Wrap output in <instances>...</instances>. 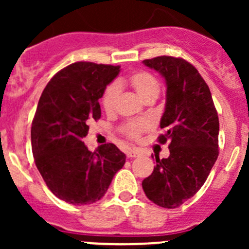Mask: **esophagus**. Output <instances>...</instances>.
I'll list each match as a JSON object with an SVG mask.
<instances>
[{
	"mask_svg": "<svg viewBox=\"0 0 249 249\" xmlns=\"http://www.w3.org/2000/svg\"><path fill=\"white\" fill-rule=\"evenodd\" d=\"M139 155H140V152L136 149H129L126 152L127 158H136V157H139Z\"/></svg>",
	"mask_w": 249,
	"mask_h": 249,
	"instance_id": "1",
	"label": "esophagus"
}]
</instances>
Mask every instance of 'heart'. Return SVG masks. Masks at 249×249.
<instances>
[{
    "mask_svg": "<svg viewBox=\"0 0 249 249\" xmlns=\"http://www.w3.org/2000/svg\"><path fill=\"white\" fill-rule=\"evenodd\" d=\"M125 85L131 87L137 95L142 100L149 96H158L159 94V83L149 72L145 71H135L129 74L126 78H119L115 83H112L105 89L101 96V105L104 109L108 114L113 113L117 108L118 96L122 88ZM149 127V123L147 120H140V122H129L123 126V131L129 139L137 140L143 131Z\"/></svg>",
    "mask_w": 249,
    "mask_h": 249,
    "instance_id": "heart-1",
    "label": "heart"
}]
</instances>
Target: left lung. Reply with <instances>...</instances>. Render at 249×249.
I'll list each match as a JSON object with an SVG mask.
<instances>
[{
    "instance_id": "8db88e82",
    "label": "left lung",
    "mask_w": 249,
    "mask_h": 249,
    "mask_svg": "<svg viewBox=\"0 0 249 249\" xmlns=\"http://www.w3.org/2000/svg\"><path fill=\"white\" fill-rule=\"evenodd\" d=\"M143 64L165 78L166 104L160 120V143L170 141V157L159 159L142 188L164 208L179 207L194 196L218 158L219 119L210 88L197 70L180 57L158 56Z\"/></svg>"
}]
</instances>
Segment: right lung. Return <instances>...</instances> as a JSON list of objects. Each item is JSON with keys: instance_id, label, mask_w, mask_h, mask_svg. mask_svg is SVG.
Returning a JSON list of instances; mask_svg holds the SVG:
<instances>
[{"instance_id": "obj_1", "label": "right lung", "mask_w": 249, "mask_h": 249, "mask_svg": "<svg viewBox=\"0 0 249 249\" xmlns=\"http://www.w3.org/2000/svg\"><path fill=\"white\" fill-rule=\"evenodd\" d=\"M120 66L74 62L44 88L31 127L35 162L50 192L71 205L99 201L125 154L113 143L90 152L83 142L90 120L101 117V99Z\"/></svg>"}]
</instances>
